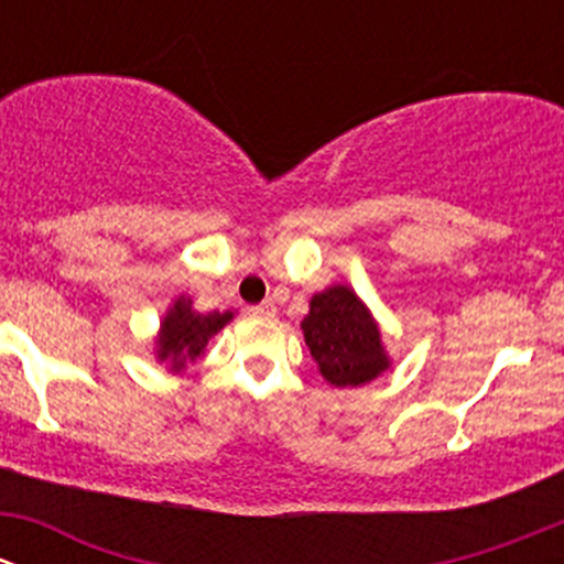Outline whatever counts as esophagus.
I'll list each match as a JSON object with an SVG mask.
<instances>
[{
	"label": "esophagus",
	"mask_w": 564,
	"mask_h": 564,
	"mask_svg": "<svg viewBox=\"0 0 564 564\" xmlns=\"http://www.w3.org/2000/svg\"><path fill=\"white\" fill-rule=\"evenodd\" d=\"M250 314L261 316V318H272L275 316V303H272V300H264V303L253 305V308H250Z\"/></svg>",
	"instance_id": "34e87169"
}]
</instances>
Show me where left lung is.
Segmentation results:
<instances>
[{"label": "left lung", "instance_id": "left-lung-1", "mask_svg": "<svg viewBox=\"0 0 564 564\" xmlns=\"http://www.w3.org/2000/svg\"><path fill=\"white\" fill-rule=\"evenodd\" d=\"M300 327L318 373L335 388H360L390 368L377 318L344 283L314 294Z\"/></svg>", "mask_w": 564, "mask_h": 564}]
</instances>
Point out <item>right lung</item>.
<instances>
[{
    "mask_svg": "<svg viewBox=\"0 0 564 564\" xmlns=\"http://www.w3.org/2000/svg\"><path fill=\"white\" fill-rule=\"evenodd\" d=\"M231 318H235L231 311L198 314V311H193V300L176 297L163 316L161 333H158V360L169 362L172 371H180L187 362L204 355V346L209 344V338L220 333Z\"/></svg>",
    "mask_w": 564,
    "mask_h": 564,
    "instance_id": "1",
    "label": "right lung"
}]
</instances>
